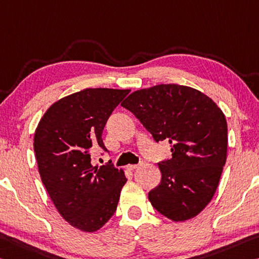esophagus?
<instances>
[{
  "label": "esophagus",
  "instance_id": "1",
  "mask_svg": "<svg viewBox=\"0 0 259 259\" xmlns=\"http://www.w3.org/2000/svg\"><path fill=\"white\" fill-rule=\"evenodd\" d=\"M139 166H142V163H137V165H129V166H128V169H129V170H135V169H136V168H138Z\"/></svg>",
  "mask_w": 259,
  "mask_h": 259
}]
</instances>
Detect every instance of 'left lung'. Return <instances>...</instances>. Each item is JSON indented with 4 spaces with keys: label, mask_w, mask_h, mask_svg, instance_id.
I'll use <instances>...</instances> for the list:
<instances>
[{
    "label": "left lung",
    "mask_w": 259,
    "mask_h": 259,
    "mask_svg": "<svg viewBox=\"0 0 259 259\" xmlns=\"http://www.w3.org/2000/svg\"><path fill=\"white\" fill-rule=\"evenodd\" d=\"M155 142L168 139L161 181L149 192L155 210L173 221L196 217L211 202L227 157V122L211 98L189 86L161 84L135 91L121 104Z\"/></svg>",
    "instance_id": "1"
}]
</instances>
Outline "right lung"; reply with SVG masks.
Listing matches in <instances>:
<instances>
[{
    "instance_id": "add662e5",
    "label": "right lung",
    "mask_w": 259,
    "mask_h": 259,
    "mask_svg": "<svg viewBox=\"0 0 259 259\" xmlns=\"http://www.w3.org/2000/svg\"><path fill=\"white\" fill-rule=\"evenodd\" d=\"M130 90L85 89L47 109L34 134L39 173L57 211L72 227L96 232L116 211L124 171L92 166L94 150L107 152L102 131Z\"/></svg>"
}]
</instances>
